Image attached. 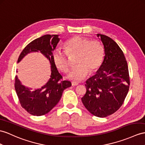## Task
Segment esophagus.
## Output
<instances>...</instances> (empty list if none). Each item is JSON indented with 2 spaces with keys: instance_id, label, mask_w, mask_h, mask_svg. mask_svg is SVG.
Masks as SVG:
<instances>
[{
  "instance_id": "34e87169",
  "label": "esophagus",
  "mask_w": 145,
  "mask_h": 145,
  "mask_svg": "<svg viewBox=\"0 0 145 145\" xmlns=\"http://www.w3.org/2000/svg\"><path fill=\"white\" fill-rule=\"evenodd\" d=\"M71 84H72V86H78V83L76 82H71Z\"/></svg>"
}]
</instances>
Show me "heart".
<instances>
[{
  "label": "heart",
  "mask_w": 145,
  "mask_h": 145,
  "mask_svg": "<svg viewBox=\"0 0 145 145\" xmlns=\"http://www.w3.org/2000/svg\"><path fill=\"white\" fill-rule=\"evenodd\" d=\"M65 51L56 49L52 54L54 65L59 71L67 73L70 68L68 56L76 55L75 66L68 76L71 80L80 81L100 68L105 55L103 45L100 41L82 36H74L64 44Z\"/></svg>",
  "instance_id": "1"
}]
</instances>
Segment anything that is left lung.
I'll return each mask as SVG.
<instances>
[{
    "label": "left lung",
    "instance_id": "obj_1",
    "mask_svg": "<svg viewBox=\"0 0 145 145\" xmlns=\"http://www.w3.org/2000/svg\"><path fill=\"white\" fill-rule=\"evenodd\" d=\"M104 45L105 57L96 74L86 81V93L81 98L91 114L99 118L112 114L121 108L128 93L130 78L127 63L116 42L97 34Z\"/></svg>",
    "mask_w": 145,
    "mask_h": 145
}]
</instances>
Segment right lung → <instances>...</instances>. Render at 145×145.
Returning <instances> with one entry per match:
<instances>
[{"label": "right lung", "mask_w": 145, "mask_h": 145, "mask_svg": "<svg viewBox=\"0 0 145 145\" xmlns=\"http://www.w3.org/2000/svg\"><path fill=\"white\" fill-rule=\"evenodd\" d=\"M58 36L47 34L36 39L26 46L18 59V63L29 53L39 51L48 59L51 65L50 79L41 89L34 91L23 86L18 77H15V88L21 106L33 116L47 114L61 99L63 90L71 86L70 81L62 80L63 77L52 59L53 52L59 40Z\"/></svg>", "instance_id": "right-lung-1"}]
</instances>
